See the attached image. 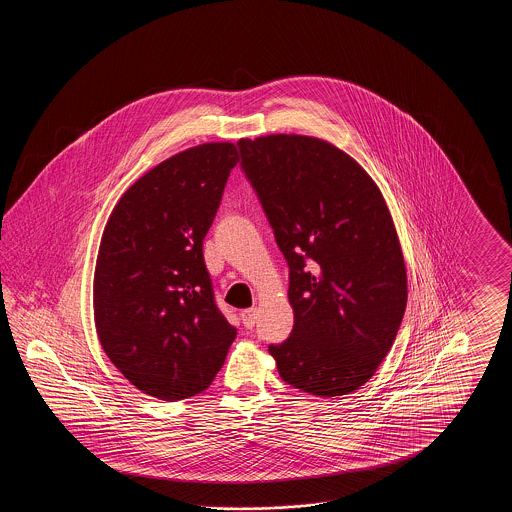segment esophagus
Listing matches in <instances>:
<instances>
[{
    "label": "esophagus",
    "mask_w": 512,
    "mask_h": 512,
    "mask_svg": "<svg viewBox=\"0 0 512 512\" xmlns=\"http://www.w3.org/2000/svg\"><path fill=\"white\" fill-rule=\"evenodd\" d=\"M242 322H244L245 328H253L255 322H257V307H251V309H245L240 313Z\"/></svg>",
    "instance_id": "esophagus-1"
}]
</instances>
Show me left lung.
<instances>
[{
  "mask_svg": "<svg viewBox=\"0 0 512 512\" xmlns=\"http://www.w3.org/2000/svg\"><path fill=\"white\" fill-rule=\"evenodd\" d=\"M238 146L290 267L292 336L268 345L278 374L320 397L359 390L407 307L405 259L384 195L326 140L268 134Z\"/></svg>",
  "mask_w": 512,
  "mask_h": 512,
  "instance_id": "left-lung-1",
  "label": "left lung"
}]
</instances>
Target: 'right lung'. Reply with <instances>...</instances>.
Returning <instances> with one entry per match:
<instances>
[{"instance_id": "right-lung-1", "label": "right lung", "mask_w": 512, "mask_h": 512, "mask_svg": "<svg viewBox=\"0 0 512 512\" xmlns=\"http://www.w3.org/2000/svg\"><path fill=\"white\" fill-rule=\"evenodd\" d=\"M238 161L230 142L180 151L138 178L105 224L94 272L99 343L151 397L207 390L236 340L215 305L203 240Z\"/></svg>"}]
</instances>
